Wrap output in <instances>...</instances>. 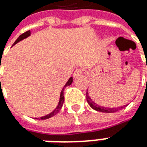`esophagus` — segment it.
<instances>
[{
    "instance_id": "esophagus-1",
    "label": "esophagus",
    "mask_w": 147,
    "mask_h": 147,
    "mask_svg": "<svg viewBox=\"0 0 147 147\" xmlns=\"http://www.w3.org/2000/svg\"><path fill=\"white\" fill-rule=\"evenodd\" d=\"M82 73H83V69H82V68L76 69V71H74L73 76H74V77H77L78 76L81 75Z\"/></svg>"
}]
</instances>
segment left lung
<instances>
[{"label": "left lung", "mask_w": 147, "mask_h": 147, "mask_svg": "<svg viewBox=\"0 0 147 147\" xmlns=\"http://www.w3.org/2000/svg\"><path fill=\"white\" fill-rule=\"evenodd\" d=\"M86 98H87V102H89V106L92 107L94 110L98 111H101V112H107V113H111V112H115L117 111L118 110H119L120 108H123L124 107H119V108H107V107H99L96 103H94V102L92 101V99L89 98V94H88V92L86 93Z\"/></svg>", "instance_id": "obj_1"}]
</instances>
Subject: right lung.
<instances>
[{"mask_svg": "<svg viewBox=\"0 0 147 147\" xmlns=\"http://www.w3.org/2000/svg\"><path fill=\"white\" fill-rule=\"evenodd\" d=\"M30 31H28V32H26L23 33L22 35H20L19 36V37H18L16 40H15V42L13 43V45H15V44H17L18 42V41H20V40H23V39H25L26 37H28V36H30ZM1 80V79H0ZM72 83V77H71V78L69 79L68 81L67 82V84H65V86L63 87V90H62V92H61V94H60V100H59V102H58V107H56V108L53 110V111L50 113V114L47 115H45V116H43V117H40V119H49V118H50V117H52V116H53L54 115L58 114V112H59V111L61 110V108H62V107H63V104L64 102V95H63V91H64V89L67 87V86H68V85H70Z\"/></svg>", "mask_w": 147, "mask_h": 147, "instance_id": "right-lung-1", "label": "right lung"}]
</instances>
